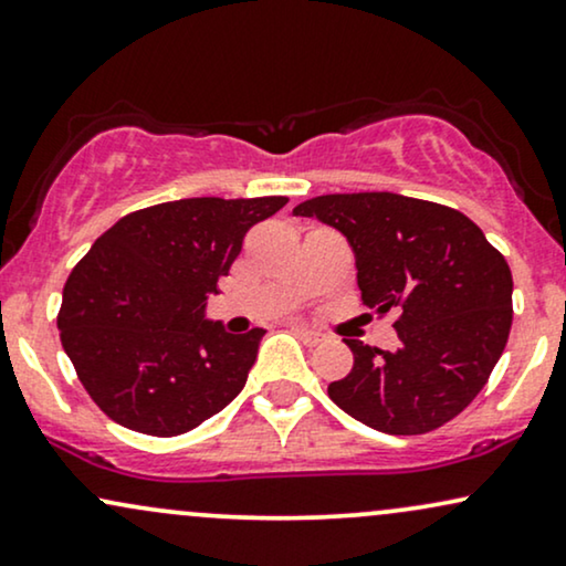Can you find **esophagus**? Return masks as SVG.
I'll list each match as a JSON object with an SVG mask.
<instances>
[{"label": "esophagus", "mask_w": 566, "mask_h": 566, "mask_svg": "<svg viewBox=\"0 0 566 566\" xmlns=\"http://www.w3.org/2000/svg\"><path fill=\"white\" fill-rule=\"evenodd\" d=\"M291 331H294L298 340H302V344H306V346H317L319 340H323V336H319L317 331H312V327H306V325H291Z\"/></svg>", "instance_id": "obj_1"}]
</instances>
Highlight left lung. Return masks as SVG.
I'll return each instance as SVG.
<instances>
[{
    "instance_id": "obj_1",
    "label": "left lung",
    "mask_w": 566,
    "mask_h": 566,
    "mask_svg": "<svg viewBox=\"0 0 566 566\" xmlns=\"http://www.w3.org/2000/svg\"><path fill=\"white\" fill-rule=\"evenodd\" d=\"M346 235L361 302L399 310V348L346 338L354 367L327 396L388 436H422L462 411L491 378L512 331V270L475 222L390 191L327 193L294 209Z\"/></svg>"
}]
</instances>
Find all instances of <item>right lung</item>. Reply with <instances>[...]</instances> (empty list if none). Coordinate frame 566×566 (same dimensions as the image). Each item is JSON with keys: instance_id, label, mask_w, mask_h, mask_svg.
I'll use <instances>...</instances> for the list:
<instances>
[{"instance_id": "1", "label": "right lung", "mask_w": 566, "mask_h": 566, "mask_svg": "<svg viewBox=\"0 0 566 566\" xmlns=\"http://www.w3.org/2000/svg\"><path fill=\"white\" fill-rule=\"evenodd\" d=\"M285 197L180 199L125 214L70 272L57 315L75 375L109 420L146 436L199 428L247 386L264 336L205 319L251 226Z\"/></svg>"}]
</instances>
